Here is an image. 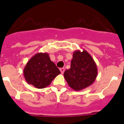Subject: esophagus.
I'll return each mask as SVG.
<instances>
[{"label":"esophagus","mask_w":124,"mask_h":124,"mask_svg":"<svg viewBox=\"0 0 124 124\" xmlns=\"http://www.w3.org/2000/svg\"><path fill=\"white\" fill-rule=\"evenodd\" d=\"M60 71H61V74H63V73H64V71H65V68H60Z\"/></svg>","instance_id":"34e87169"}]
</instances>
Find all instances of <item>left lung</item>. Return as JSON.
I'll use <instances>...</instances> for the list:
<instances>
[{
  "label": "left lung",
  "mask_w": 124,
  "mask_h": 124,
  "mask_svg": "<svg viewBox=\"0 0 124 124\" xmlns=\"http://www.w3.org/2000/svg\"><path fill=\"white\" fill-rule=\"evenodd\" d=\"M97 68L92 56L85 50L73 53L71 68L64 72V78L72 89L79 91L92 85L97 77Z\"/></svg>",
  "instance_id": "8db88e82"
}]
</instances>
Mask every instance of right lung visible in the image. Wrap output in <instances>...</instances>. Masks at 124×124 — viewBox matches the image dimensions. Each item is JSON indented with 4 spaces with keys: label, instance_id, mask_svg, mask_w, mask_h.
Here are the masks:
<instances>
[{
    "label": "right lung",
    "instance_id": "obj_1",
    "mask_svg": "<svg viewBox=\"0 0 124 124\" xmlns=\"http://www.w3.org/2000/svg\"><path fill=\"white\" fill-rule=\"evenodd\" d=\"M23 72L27 83L37 88L47 87L61 73L47 53H38L33 56L27 63Z\"/></svg>",
    "mask_w": 124,
    "mask_h": 124
}]
</instances>
